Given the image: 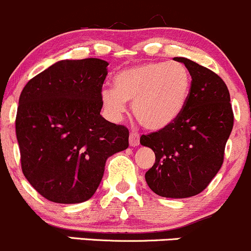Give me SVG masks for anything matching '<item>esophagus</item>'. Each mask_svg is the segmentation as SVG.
Segmentation results:
<instances>
[{
  "instance_id": "obj_1",
  "label": "esophagus",
  "mask_w": 251,
  "mask_h": 251,
  "mask_svg": "<svg viewBox=\"0 0 251 251\" xmlns=\"http://www.w3.org/2000/svg\"><path fill=\"white\" fill-rule=\"evenodd\" d=\"M129 145L131 146V147H136V146L140 145V135L137 133H130L129 135Z\"/></svg>"
}]
</instances>
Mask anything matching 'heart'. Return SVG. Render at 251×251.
I'll return each mask as SVG.
<instances>
[{
	"label": "heart",
	"instance_id": "heart-1",
	"mask_svg": "<svg viewBox=\"0 0 251 251\" xmlns=\"http://www.w3.org/2000/svg\"><path fill=\"white\" fill-rule=\"evenodd\" d=\"M114 89H104V109L117 118L133 102L136 120L149 130H161L178 118L186 106L191 91L190 71L181 63H146L117 73Z\"/></svg>",
	"mask_w": 251,
	"mask_h": 251
}]
</instances>
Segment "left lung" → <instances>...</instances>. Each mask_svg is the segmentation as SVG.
<instances>
[{"label": "left lung", "instance_id": "8db88e82", "mask_svg": "<svg viewBox=\"0 0 251 251\" xmlns=\"http://www.w3.org/2000/svg\"><path fill=\"white\" fill-rule=\"evenodd\" d=\"M174 60L192 77L186 106L172 125L142 135L140 143L155 153L145 176L149 188L166 198H188L202 192L221 170L233 112L229 90L218 75L187 58Z\"/></svg>", "mask_w": 251, "mask_h": 251}]
</instances>
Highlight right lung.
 <instances>
[{"mask_svg":"<svg viewBox=\"0 0 251 251\" xmlns=\"http://www.w3.org/2000/svg\"><path fill=\"white\" fill-rule=\"evenodd\" d=\"M105 60H60L26 84L15 128L21 168L47 201L78 204L94 196L109 156L129 146L125 126L102 117Z\"/></svg>","mask_w":251,"mask_h":251,"instance_id":"add662e5","label":"right lung"}]
</instances>
